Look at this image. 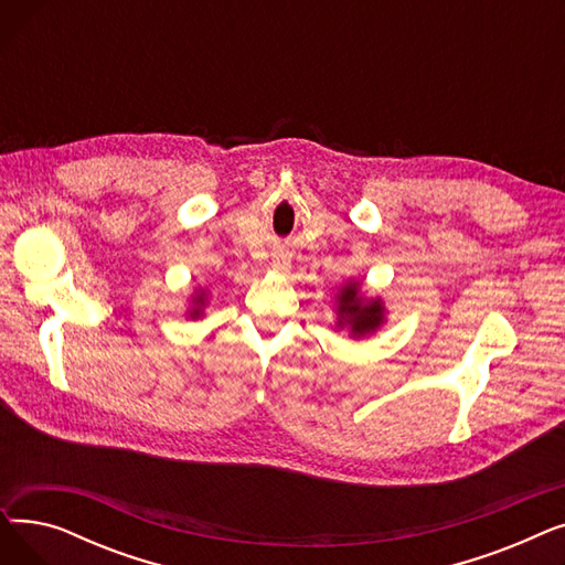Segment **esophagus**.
I'll return each mask as SVG.
<instances>
[{"label": "esophagus", "instance_id": "obj_1", "mask_svg": "<svg viewBox=\"0 0 565 565\" xmlns=\"http://www.w3.org/2000/svg\"><path fill=\"white\" fill-rule=\"evenodd\" d=\"M270 267L275 273H281V275H286L288 270H290V258L286 256V254H275L273 256V263H270Z\"/></svg>", "mask_w": 565, "mask_h": 565}]
</instances>
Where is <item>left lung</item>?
Listing matches in <instances>:
<instances>
[{
  "label": "left lung",
  "instance_id": "1",
  "mask_svg": "<svg viewBox=\"0 0 565 565\" xmlns=\"http://www.w3.org/2000/svg\"><path fill=\"white\" fill-rule=\"evenodd\" d=\"M337 328H350L352 337L373 334L384 322V307L380 298L364 300L360 295V284L348 281L337 295Z\"/></svg>",
  "mask_w": 565,
  "mask_h": 565
}]
</instances>
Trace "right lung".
<instances>
[{
  "label": "right lung",
  "instance_id": "obj_1",
  "mask_svg": "<svg viewBox=\"0 0 565 565\" xmlns=\"http://www.w3.org/2000/svg\"><path fill=\"white\" fill-rule=\"evenodd\" d=\"M192 302H194V307L190 309V318H199L201 311H203V307H205V292H203V290L196 292L194 298H192Z\"/></svg>",
  "mask_w": 565,
  "mask_h": 565
}]
</instances>
